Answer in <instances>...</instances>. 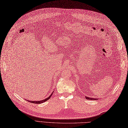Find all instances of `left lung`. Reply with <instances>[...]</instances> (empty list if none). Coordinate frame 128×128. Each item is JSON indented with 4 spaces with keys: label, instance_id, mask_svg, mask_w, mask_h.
<instances>
[{
    "label": "left lung",
    "instance_id": "obj_1",
    "mask_svg": "<svg viewBox=\"0 0 128 128\" xmlns=\"http://www.w3.org/2000/svg\"><path fill=\"white\" fill-rule=\"evenodd\" d=\"M86 98L88 100H98V98H89L88 96H86Z\"/></svg>",
    "mask_w": 128,
    "mask_h": 128
}]
</instances>
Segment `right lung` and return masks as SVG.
<instances>
[{"label": "right lung", "instance_id": "right-lung-1", "mask_svg": "<svg viewBox=\"0 0 128 128\" xmlns=\"http://www.w3.org/2000/svg\"><path fill=\"white\" fill-rule=\"evenodd\" d=\"M53 92H54V91H53ZM53 92H52V93H51V94H50V96H49V97L47 98H46L44 99V100H43L37 101H29V100H27V101H28V102H31V103H36V104H40V103H43V102H46V101L48 100V99H50V97H51V96H52V94H53Z\"/></svg>", "mask_w": 128, "mask_h": 128}]
</instances>
